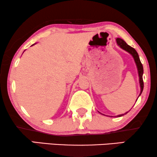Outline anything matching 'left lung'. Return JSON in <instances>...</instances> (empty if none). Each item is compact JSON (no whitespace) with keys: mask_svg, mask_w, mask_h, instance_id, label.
<instances>
[{"mask_svg":"<svg viewBox=\"0 0 157 157\" xmlns=\"http://www.w3.org/2000/svg\"><path fill=\"white\" fill-rule=\"evenodd\" d=\"M116 40H117V45L121 48H122L123 50L126 51L127 52L130 53V54L132 55V56L133 57L135 62H136V64L137 69H138V76H139V82H140V93L139 95V96H140V94L142 93L143 90H144V80H143L144 68H143V65L141 64V62H140L139 56H138L137 51L135 50L133 48H132L131 46H130V45L127 44V43L124 42L122 39L117 38ZM137 100H138V98H137ZM128 112L124 113V114H120V115H118L117 117H122V116H123V115L126 114Z\"/></svg>","mask_w":157,"mask_h":157,"instance_id":"1","label":"left lung"}]
</instances>
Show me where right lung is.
I'll use <instances>...</instances> for the list:
<instances>
[{
	"label": "right lung",
	"mask_w": 157,
	"mask_h": 157,
	"mask_svg": "<svg viewBox=\"0 0 157 157\" xmlns=\"http://www.w3.org/2000/svg\"><path fill=\"white\" fill-rule=\"evenodd\" d=\"M33 45H34V44H33Z\"/></svg>",
	"instance_id": "1"
}]
</instances>
